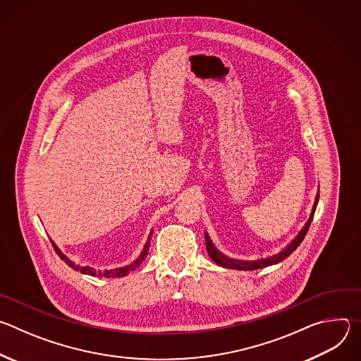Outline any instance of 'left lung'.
<instances>
[{"label":"left lung","mask_w":361,"mask_h":361,"mask_svg":"<svg viewBox=\"0 0 361 361\" xmlns=\"http://www.w3.org/2000/svg\"><path fill=\"white\" fill-rule=\"evenodd\" d=\"M319 198H320V191L317 192L316 195V201H314V205H313V210H312V214L310 217H308L307 223L304 224L302 230L297 234V237L286 247L283 248L280 252L274 254V255H269L266 257V259H259V260H252V262H245V260H235V259H230V257L224 255L223 252H220L216 245L213 244L212 238L209 237L207 231H205V245H207V252L209 255L212 257V260L221 266V267H226V269H234V270H257V269H263V267H269V266H273V264H277V263H281L284 259H287V257L300 245V243L304 240L307 231H308V227H310L312 221H313V217H314V212H316V207H317V202H319Z\"/></svg>","instance_id":"left-lung-1"}]
</instances>
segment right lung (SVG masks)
I'll return each instance as SVG.
<instances>
[{
	"label": "right lung",
	"mask_w": 361,
	"mask_h": 361,
	"mask_svg": "<svg viewBox=\"0 0 361 361\" xmlns=\"http://www.w3.org/2000/svg\"><path fill=\"white\" fill-rule=\"evenodd\" d=\"M151 234H152V230H151L149 237H148V240H147V243H145V245H144V248H142V251H141V254H140V257H138L137 260H134V262H133L131 264H128V266H124V267H120V269H113V270H94L92 267H88V266H78V264H75L74 262H71L67 255L63 254V251L56 245V243H54L53 240H51V244H53L56 252L60 255V259H61L63 262H66V264L70 266L71 269H74L75 271H80V273H82V274H88V276H92V277H113V279L117 277V279H118V277L127 276L130 271H134V270L145 260V257H147V254H148V248H149Z\"/></svg>",
	"instance_id": "obj_1"
}]
</instances>
